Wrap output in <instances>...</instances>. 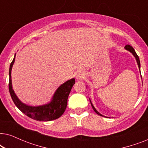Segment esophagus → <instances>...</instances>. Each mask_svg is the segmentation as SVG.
<instances>
[{"instance_id": "obj_1", "label": "esophagus", "mask_w": 148, "mask_h": 148, "mask_svg": "<svg viewBox=\"0 0 148 148\" xmlns=\"http://www.w3.org/2000/svg\"><path fill=\"white\" fill-rule=\"evenodd\" d=\"M86 77V74L84 73V72L79 71L76 74V79L77 80H82L84 79Z\"/></svg>"}]
</instances>
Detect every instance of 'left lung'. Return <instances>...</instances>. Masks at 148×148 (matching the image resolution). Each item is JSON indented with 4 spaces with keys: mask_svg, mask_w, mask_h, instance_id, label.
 Returning <instances> with one entry per match:
<instances>
[{
    "mask_svg": "<svg viewBox=\"0 0 148 148\" xmlns=\"http://www.w3.org/2000/svg\"><path fill=\"white\" fill-rule=\"evenodd\" d=\"M125 48L126 50H129V52H131V53L133 54V55L135 56V58H136V60H137V64H138V66H139V70H140V61H139V56H138V55H137V53L136 52H135V50H134V48H133L132 46H130V45H129V44H127V45H126L125 46ZM140 73H141V71H140ZM90 103H91V105H92V108H93V110H94L95 112H96L97 114H98V115H100V116H103V115H102L100 114V112H98V111L96 110V109L94 108V106H93V104H92V102H91V100H90Z\"/></svg>",
    "mask_w": 148,
    "mask_h": 148,
    "instance_id": "obj_1",
    "label": "left lung"
}]
</instances>
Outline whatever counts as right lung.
I'll return each mask as SVG.
<instances>
[{
	"label": "right lung",
	"instance_id": "add662e5",
	"mask_svg": "<svg viewBox=\"0 0 148 148\" xmlns=\"http://www.w3.org/2000/svg\"><path fill=\"white\" fill-rule=\"evenodd\" d=\"M15 54L9 68V90L11 98L15 106L27 116L40 121H50L59 118L63 114L67 106V99L72 87L75 84V79L68 80L62 84L54 93L51 102L39 106H30L21 102L14 92L11 82V69L15 62Z\"/></svg>",
	"mask_w": 148,
	"mask_h": 148
}]
</instances>
